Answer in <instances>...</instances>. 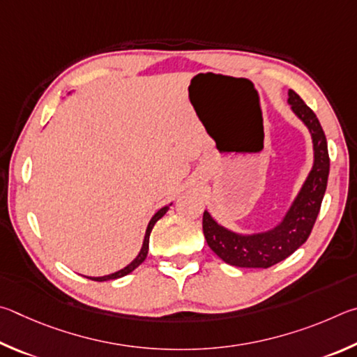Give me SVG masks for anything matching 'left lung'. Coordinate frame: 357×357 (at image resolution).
<instances>
[{
	"instance_id": "left-lung-1",
	"label": "left lung",
	"mask_w": 357,
	"mask_h": 357,
	"mask_svg": "<svg viewBox=\"0 0 357 357\" xmlns=\"http://www.w3.org/2000/svg\"><path fill=\"white\" fill-rule=\"evenodd\" d=\"M291 111L309 128L314 142V166L284 220L266 232L243 235L218 224L207 210L202 229L207 245L226 264L238 268H270L305 243L317 221L329 175L328 142L320 122L295 91H289Z\"/></svg>"
}]
</instances>
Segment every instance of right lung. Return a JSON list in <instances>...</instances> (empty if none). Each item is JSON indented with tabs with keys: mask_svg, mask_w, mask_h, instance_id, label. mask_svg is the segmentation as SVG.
I'll return each instance as SVG.
<instances>
[{
	"mask_svg": "<svg viewBox=\"0 0 357 357\" xmlns=\"http://www.w3.org/2000/svg\"><path fill=\"white\" fill-rule=\"evenodd\" d=\"M172 205V204H171ZM169 210V207L166 205V207H162V208H160L158 211H156V213L152 216V220H150V222H149V226H147V230H146V236H144V241H142V248H141V251H139V254L136 255V259L131 261L130 265H127L125 268H122V270H119V271H116V273H112V274H108V276H102V278H87V279H91V280H97V282H103V280H112V279H119V278H123V276H127V274H130L131 271L133 270H136L137 266H139L144 260H146V257H147V252H149V238H150V232H152V229H153V226H155V222L158 221V220H161L162 216L166 215V211Z\"/></svg>",
	"mask_w": 357,
	"mask_h": 357,
	"instance_id": "1",
	"label": "right lung"
}]
</instances>
